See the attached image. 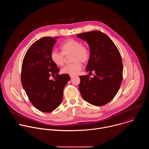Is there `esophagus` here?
<instances>
[{
	"mask_svg": "<svg viewBox=\"0 0 149 149\" xmlns=\"http://www.w3.org/2000/svg\"><path fill=\"white\" fill-rule=\"evenodd\" d=\"M70 77H71V78H72L74 77V75H70Z\"/></svg>",
	"mask_w": 149,
	"mask_h": 149,
	"instance_id": "obj_1",
	"label": "esophagus"
}]
</instances>
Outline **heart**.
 <instances>
[{
    "label": "heart",
    "instance_id": "obj_1",
    "mask_svg": "<svg viewBox=\"0 0 149 149\" xmlns=\"http://www.w3.org/2000/svg\"><path fill=\"white\" fill-rule=\"evenodd\" d=\"M61 52L52 50L50 54L51 61L57 66H62L65 62V56L71 55L70 64L63 67L61 72L70 75H77L82 68V62H87L90 56V52L87 47L81 45V42L74 39L66 40L61 45Z\"/></svg>",
    "mask_w": 149,
    "mask_h": 149
}]
</instances>
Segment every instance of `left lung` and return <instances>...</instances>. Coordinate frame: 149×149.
I'll return each mask as SVG.
<instances>
[{
	"label": "left lung",
	"mask_w": 149,
	"mask_h": 149,
	"mask_svg": "<svg viewBox=\"0 0 149 149\" xmlns=\"http://www.w3.org/2000/svg\"><path fill=\"white\" fill-rule=\"evenodd\" d=\"M87 42L90 50L86 71L95 72L93 78L80 76L79 89L84 100L96 106L109 102L118 91L123 80V65L118 49L105 33L93 31L78 34Z\"/></svg>",
	"instance_id": "8db88e82"
}]
</instances>
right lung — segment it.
<instances>
[{
  "label": "right lung",
  "instance_id": "1",
  "mask_svg": "<svg viewBox=\"0 0 149 149\" xmlns=\"http://www.w3.org/2000/svg\"><path fill=\"white\" fill-rule=\"evenodd\" d=\"M44 37L28 49L22 65L21 82L30 101L34 107L44 113L56 109L63 99V91L70 77L59 75V69L51 61L50 54L56 39ZM56 74L54 80L49 77Z\"/></svg>",
  "mask_w": 149,
  "mask_h": 149
}]
</instances>
